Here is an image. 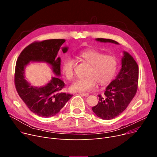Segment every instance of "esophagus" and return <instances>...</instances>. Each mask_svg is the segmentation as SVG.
<instances>
[{"label": "esophagus", "mask_w": 157, "mask_h": 157, "mask_svg": "<svg viewBox=\"0 0 157 157\" xmlns=\"http://www.w3.org/2000/svg\"><path fill=\"white\" fill-rule=\"evenodd\" d=\"M79 94L82 96H88L89 94L88 93H79Z\"/></svg>", "instance_id": "esophagus-1"}]
</instances>
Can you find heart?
I'll list each match as a JSON object with an SVG mask.
<instances>
[{
    "instance_id": "b5f03b06",
    "label": "heart",
    "mask_w": 157,
    "mask_h": 157,
    "mask_svg": "<svg viewBox=\"0 0 157 157\" xmlns=\"http://www.w3.org/2000/svg\"><path fill=\"white\" fill-rule=\"evenodd\" d=\"M79 57L89 65L86 73V77L78 78L71 85V90L75 92H89L100 85L108 84L114 78L118 68L117 58L113 55L105 54L94 49L81 52ZM75 61L71 57L66 58L62 65V71L68 80L75 76Z\"/></svg>"
}]
</instances>
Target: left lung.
Here are the masks:
<instances>
[{
  "label": "left lung",
  "mask_w": 157,
  "mask_h": 157,
  "mask_svg": "<svg viewBox=\"0 0 157 157\" xmlns=\"http://www.w3.org/2000/svg\"><path fill=\"white\" fill-rule=\"evenodd\" d=\"M96 40L118 44L117 41L110 39L97 38ZM138 80V65L128 52H124L120 72L107 86L104 96L98 95V103L92 108L94 113L105 120H109L121 114L136 94Z\"/></svg>",
  "instance_id": "obj_1"
}]
</instances>
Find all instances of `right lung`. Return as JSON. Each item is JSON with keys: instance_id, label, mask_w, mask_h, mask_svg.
I'll return each mask as SVG.
<instances>
[{"instance_id": "obj_1", "label": "right lung", "mask_w": 157, "mask_h": 157, "mask_svg": "<svg viewBox=\"0 0 157 157\" xmlns=\"http://www.w3.org/2000/svg\"><path fill=\"white\" fill-rule=\"evenodd\" d=\"M65 41L64 39L34 41L22 50L17 59L14 72L17 91L30 110L43 117L56 115L72 95L62 91L64 83L57 77H52L45 86L38 87L31 86L25 79L24 67L30 61H44L50 64L54 73L59 76L61 59L57 58V56ZM62 50L65 53L68 48L64 47Z\"/></svg>"}]
</instances>
